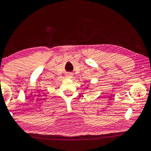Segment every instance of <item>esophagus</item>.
<instances>
[{"instance_id":"1","label":"esophagus","mask_w":151,"mask_h":151,"mask_svg":"<svg viewBox=\"0 0 151 151\" xmlns=\"http://www.w3.org/2000/svg\"><path fill=\"white\" fill-rule=\"evenodd\" d=\"M66 77L67 78H72V73H67Z\"/></svg>"}]
</instances>
